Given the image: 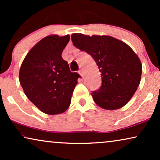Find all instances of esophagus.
I'll use <instances>...</instances> for the list:
<instances>
[{
	"label": "esophagus",
	"instance_id": "1",
	"mask_svg": "<svg viewBox=\"0 0 160 160\" xmlns=\"http://www.w3.org/2000/svg\"><path fill=\"white\" fill-rule=\"evenodd\" d=\"M78 73H79V75L82 76V77L84 76V72H83L82 70H79V71H78Z\"/></svg>",
	"mask_w": 160,
	"mask_h": 160
}]
</instances>
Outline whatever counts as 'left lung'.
Masks as SVG:
<instances>
[{"label": "left lung", "instance_id": "obj_1", "mask_svg": "<svg viewBox=\"0 0 160 160\" xmlns=\"http://www.w3.org/2000/svg\"><path fill=\"white\" fill-rule=\"evenodd\" d=\"M73 45L90 54L101 73L102 85L92 92L94 101L106 110L125 106L141 82L142 64L126 43L110 36L73 33Z\"/></svg>", "mask_w": 160, "mask_h": 160}]
</instances>
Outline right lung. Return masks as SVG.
Segmentation results:
<instances>
[{
    "label": "right lung",
    "mask_w": 160,
    "mask_h": 160,
    "mask_svg": "<svg viewBox=\"0 0 160 160\" xmlns=\"http://www.w3.org/2000/svg\"><path fill=\"white\" fill-rule=\"evenodd\" d=\"M69 40V35L46 36L30 50L19 70V82L24 92L47 114H59L68 108L80 77L70 71L67 61L62 58Z\"/></svg>",
    "instance_id": "obj_1"
}]
</instances>
